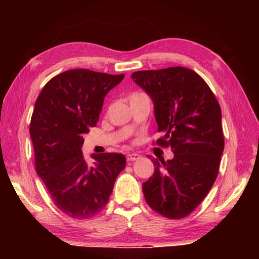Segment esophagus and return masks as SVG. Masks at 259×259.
I'll list each match as a JSON object with an SVG mask.
<instances>
[{"label": "esophagus", "mask_w": 259, "mask_h": 259, "mask_svg": "<svg viewBox=\"0 0 259 259\" xmlns=\"http://www.w3.org/2000/svg\"><path fill=\"white\" fill-rule=\"evenodd\" d=\"M142 155L138 154V153H129L128 155H126V160L128 161H137L139 160Z\"/></svg>", "instance_id": "esophagus-1"}]
</instances>
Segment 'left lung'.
Returning <instances> with one entry per match:
<instances>
[{"instance_id":"left-lung-1","label":"left lung","mask_w":259,"mask_h":259,"mask_svg":"<svg viewBox=\"0 0 259 259\" xmlns=\"http://www.w3.org/2000/svg\"><path fill=\"white\" fill-rule=\"evenodd\" d=\"M133 80L154 104L160 146L171 160L152 159L154 174L143 184L147 204L164 217H186L202 202L216 181L224 151L222 111L199 74L185 67L138 71Z\"/></svg>"}]
</instances>
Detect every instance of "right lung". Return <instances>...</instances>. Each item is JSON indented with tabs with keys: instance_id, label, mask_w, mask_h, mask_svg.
<instances>
[{
	"instance_id": "1",
	"label": "right lung",
	"mask_w": 259,
	"mask_h": 259,
	"mask_svg": "<svg viewBox=\"0 0 259 259\" xmlns=\"http://www.w3.org/2000/svg\"><path fill=\"white\" fill-rule=\"evenodd\" d=\"M123 77L69 69L51 78L35 103L29 125L35 169L55 204L72 218L87 219L102 211L125 168L120 153L93 154L94 164L82 153L83 134L97 124L105 96Z\"/></svg>"
}]
</instances>
